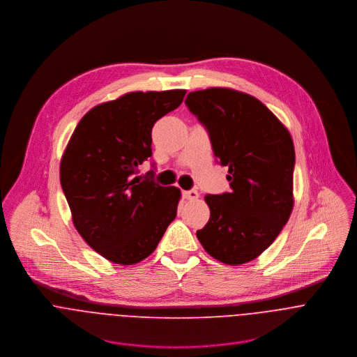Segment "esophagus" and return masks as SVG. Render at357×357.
Instances as JSON below:
<instances>
[{
    "label": "esophagus",
    "mask_w": 357,
    "mask_h": 357,
    "mask_svg": "<svg viewBox=\"0 0 357 357\" xmlns=\"http://www.w3.org/2000/svg\"><path fill=\"white\" fill-rule=\"evenodd\" d=\"M184 198L188 199V201H197L199 198V192L195 191V190H191V191H185L184 192Z\"/></svg>",
    "instance_id": "1"
}]
</instances>
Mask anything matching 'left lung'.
Segmentation results:
<instances>
[{
  "label": "left lung",
  "mask_w": 357,
  "mask_h": 357,
  "mask_svg": "<svg viewBox=\"0 0 357 357\" xmlns=\"http://www.w3.org/2000/svg\"><path fill=\"white\" fill-rule=\"evenodd\" d=\"M185 104L207 129L232 188L204 197L210 218L197 236L204 250L224 264L249 262L273 243L291 214V136L266 105L235 89L191 92Z\"/></svg>",
  "instance_id": "8db88e82"
}]
</instances>
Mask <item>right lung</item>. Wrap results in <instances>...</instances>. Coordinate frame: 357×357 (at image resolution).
Instances as JSON below:
<instances>
[{
    "label": "right lung",
    "mask_w": 357,
    "mask_h": 357,
    "mask_svg": "<svg viewBox=\"0 0 357 357\" xmlns=\"http://www.w3.org/2000/svg\"><path fill=\"white\" fill-rule=\"evenodd\" d=\"M185 93L130 92L93 107L61 156L60 183L74 227L111 262L133 265L147 258L176 218L180 190L135 174L153 155V123Z\"/></svg>",
    "instance_id": "right-lung-1"
}]
</instances>
